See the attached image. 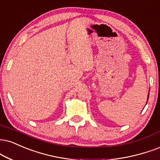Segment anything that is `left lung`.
<instances>
[{
  "mask_svg": "<svg viewBox=\"0 0 160 160\" xmlns=\"http://www.w3.org/2000/svg\"><path fill=\"white\" fill-rule=\"evenodd\" d=\"M148 98H149V93H148Z\"/></svg>",
  "mask_w": 160,
  "mask_h": 160,
  "instance_id": "8db88e82",
  "label": "left lung"
}]
</instances>
